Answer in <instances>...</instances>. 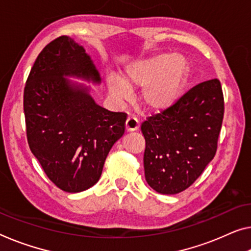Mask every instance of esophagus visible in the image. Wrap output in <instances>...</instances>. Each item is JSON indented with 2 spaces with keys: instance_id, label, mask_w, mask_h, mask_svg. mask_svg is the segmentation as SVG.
<instances>
[{
  "instance_id": "esophagus-1",
  "label": "esophagus",
  "mask_w": 251,
  "mask_h": 251,
  "mask_svg": "<svg viewBox=\"0 0 251 251\" xmlns=\"http://www.w3.org/2000/svg\"><path fill=\"white\" fill-rule=\"evenodd\" d=\"M139 128V121L136 118L129 117L126 122V131H136Z\"/></svg>"
}]
</instances>
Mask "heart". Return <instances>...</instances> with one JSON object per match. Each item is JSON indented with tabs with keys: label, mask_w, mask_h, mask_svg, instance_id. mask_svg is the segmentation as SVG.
Returning <instances> with one entry per match:
<instances>
[{
	"label": "heart",
	"mask_w": 251,
	"mask_h": 251,
	"mask_svg": "<svg viewBox=\"0 0 251 251\" xmlns=\"http://www.w3.org/2000/svg\"><path fill=\"white\" fill-rule=\"evenodd\" d=\"M190 66L182 56L160 53L134 61L122 72V77L107 78L110 95L117 101H126L132 91L144 88L140 94L142 106L158 113L177 102L186 85Z\"/></svg>",
	"instance_id": "heart-1"
}]
</instances>
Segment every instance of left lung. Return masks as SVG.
<instances>
[{
	"label": "left lung",
	"mask_w": 251,
	"mask_h": 251,
	"mask_svg": "<svg viewBox=\"0 0 251 251\" xmlns=\"http://www.w3.org/2000/svg\"><path fill=\"white\" fill-rule=\"evenodd\" d=\"M225 100L218 78L200 83L163 112L141 123L145 177L160 194L190 187L213 159Z\"/></svg>",
	"instance_id": "8db88e82"
}]
</instances>
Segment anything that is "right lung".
I'll list each match as a JSON object with an SVG mask.
<instances>
[{
	"mask_svg": "<svg viewBox=\"0 0 251 251\" xmlns=\"http://www.w3.org/2000/svg\"><path fill=\"white\" fill-rule=\"evenodd\" d=\"M65 76L101 82L83 46L60 36L34 61L23 110L30 150L46 175L60 190L78 193L99 182L107 153L125 133L126 113L98 105L86 86Z\"/></svg>",
	"mask_w": 251,
	"mask_h": 251,
	"instance_id": "right-lung-1",
	"label": "right lung"
}]
</instances>
